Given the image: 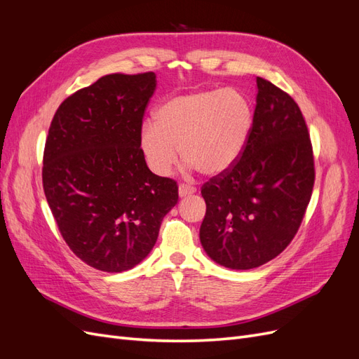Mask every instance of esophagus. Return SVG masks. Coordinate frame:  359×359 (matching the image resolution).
<instances>
[{"label":"esophagus","mask_w":359,"mask_h":359,"mask_svg":"<svg viewBox=\"0 0 359 359\" xmlns=\"http://www.w3.org/2000/svg\"><path fill=\"white\" fill-rule=\"evenodd\" d=\"M194 193H196V189L191 186H187V184H181V186L178 187L180 198H187V196H191V194H194Z\"/></svg>","instance_id":"34e87169"}]
</instances>
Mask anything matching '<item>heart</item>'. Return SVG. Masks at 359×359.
I'll use <instances>...</instances> for the list:
<instances>
[{
    "label": "heart",
    "instance_id": "heart-1",
    "mask_svg": "<svg viewBox=\"0 0 359 359\" xmlns=\"http://www.w3.org/2000/svg\"><path fill=\"white\" fill-rule=\"evenodd\" d=\"M154 118L139 135L140 153L151 170L166 177L181 151L190 169L219 177L241 160L252 137L255 109L243 91L217 88L170 97Z\"/></svg>",
    "mask_w": 359,
    "mask_h": 359
}]
</instances>
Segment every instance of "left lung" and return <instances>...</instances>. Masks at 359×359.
<instances>
[{
    "label": "left lung",
    "instance_id": "1",
    "mask_svg": "<svg viewBox=\"0 0 359 359\" xmlns=\"http://www.w3.org/2000/svg\"><path fill=\"white\" fill-rule=\"evenodd\" d=\"M252 137L241 160L203 184L199 238L214 262L252 269L269 262L297 235L311 198L314 160L298 104L262 78Z\"/></svg>",
    "mask_w": 359,
    "mask_h": 359
}]
</instances>
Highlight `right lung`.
I'll return each mask as SVG.
<instances>
[{"mask_svg": "<svg viewBox=\"0 0 359 359\" xmlns=\"http://www.w3.org/2000/svg\"><path fill=\"white\" fill-rule=\"evenodd\" d=\"M156 73L107 74L64 100L43 154V189L72 252L104 273L132 269L153 250L177 182L140 153Z\"/></svg>", "mask_w": 359, "mask_h": 359, "instance_id": "obj_1", "label": "right lung"}]
</instances>
